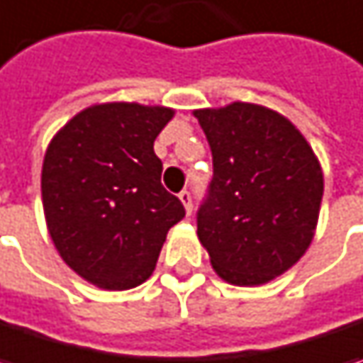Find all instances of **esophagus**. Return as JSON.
I'll list each match as a JSON object with an SVG mask.
<instances>
[{
  "mask_svg": "<svg viewBox=\"0 0 363 363\" xmlns=\"http://www.w3.org/2000/svg\"><path fill=\"white\" fill-rule=\"evenodd\" d=\"M179 200L184 202L186 212H188V214H191V208H194V204H191V191H188V190L179 191Z\"/></svg>",
  "mask_w": 363,
  "mask_h": 363,
  "instance_id": "obj_1",
  "label": "esophagus"
}]
</instances>
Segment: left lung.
Wrapping results in <instances>:
<instances>
[{"label":"left lung","mask_w":363,"mask_h":363,"mask_svg":"<svg viewBox=\"0 0 363 363\" xmlns=\"http://www.w3.org/2000/svg\"><path fill=\"white\" fill-rule=\"evenodd\" d=\"M212 151V179L198 208L210 263L235 286L284 274L313 241L323 172L304 136L274 110L235 101L196 110Z\"/></svg>","instance_id":"obj_1"}]
</instances>
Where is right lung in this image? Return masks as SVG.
<instances>
[{
	"label": "right lung",
	"instance_id": "add662e5",
	"mask_svg": "<svg viewBox=\"0 0 363 363\" xmlns=\"http://www.w3.org/2000/svg\"><path fill=\"white\" fill-rule=\"evenodd\" d=\"M173 110L140 104L91 106L50 140L43 206L65 263L106 290H128L155 269L167 230L186 216L161 184L157 135Z\"/></svg>",
	"mask_w": 363,
	"mask_h": 363
}]
</instances>
